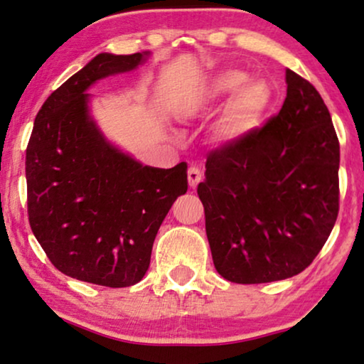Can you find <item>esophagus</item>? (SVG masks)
<instances>
[{"label":"esophagus","instance_id":"obj_1","mask_svg":"<svg viewBox=\"0 0 364 364\" xmlns=\"http://www.w3.org/2000/svg\"><path fill=\"white\" fill-rule=\"evenodd\" d=\"M199 181H201V170H199L198 166H189V170H188V183H189V186H191V188L198 186Z\"/></svg>","mask_w":364,"mask_h":364}]
</instances>
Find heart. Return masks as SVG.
<instances>
[{
  "label": "heart",
  "mask_w": 364,
  "mask_h": 364,
  "mask_svg": "<svg viewBox=\"0 0 364 364\" xmlns=\"http://www.w3.org/2000/svg\"><path fill=\"white\" fill-rule=\"evenodd\" d=\"M229 99L218 125V133L226 140L247 135L262 124L272 105V89L264 79H247L240 70H226L209 80L198 102L201 105Z\"/></svg>",
  "instance_id": "obj_1"
}]
</instances>
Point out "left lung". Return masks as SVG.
<instances>
[{
  "label": "left lung",
  "instance_id": "left-lung-1",
  "mask_svg": "<svg viewBox=\"0 0 364 364\" xmlns=\"http://www.w3.org/2000/svg\"><path fill=\"white\" fill-rule=\"evenodd\" d=\"M282 109L211 151L198 194L214 267L234 284L300 274L323 247L340 209V143L318 90L285 70Z\"/></svg>",
  "mask_w": 364,
  "mask_h": 364
}]
</instances>
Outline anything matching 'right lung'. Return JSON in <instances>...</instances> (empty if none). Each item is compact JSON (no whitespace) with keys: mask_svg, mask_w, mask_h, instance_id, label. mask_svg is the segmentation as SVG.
Returning a JSON list of instances; mask_svg holds the SVG:
<instances>
[{"mask_svg":"<svg viewBox=\"0 0 364 364\" xmlns=\"http://www.w3.org/2000/svg\"><path fill=\"white\" fill-rule=\"evenodd\" d=\"M148 54L95 55L36 115L26 148L29 224L54 267L82 282H140L163 219L188 191L186 163L143 166L110 145L89 115L85 90Z\"/></svg>","mask_w":364,"mask_h":364,"instance_id":"1","label":"right lung"}]
</instances>
